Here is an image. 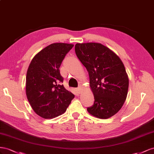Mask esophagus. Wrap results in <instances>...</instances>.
I'll return each mask as SVG.
<instances>
[{"label":"esophagus","mask_w":154,"mask_h":154,"mask_svg":"<svg viewBox=\"0 0 154 154\" xmlns=\"http://www.w3.org/2000/svg\"><path fill=\"white\" fill-rule=\"evenodd\" d=\"M76 90H77V91L78 92V93H80L81 92V86H79L76 89Z\"/></svg>","instance_id":"obj_1"}]
</instances>
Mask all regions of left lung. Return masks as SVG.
Returning a JSON list of instances; mask_svg holds the SVG:
<instances>
[{"instance_id":"left-lung-1","label":"left lung","mask_w":154,"mask_h":154,"mask_svg":"<svg viewBox=\"0 0 154 154\" xmlns=\"http://www.w3.org/2000/svg\"><path fill=\"white\" fill-rule=\"evenodd\" d=\"M75 51L88 72L94 103L87 110L106 119L115 115L123 105L128 90V78L120 58L100 43H77Z\"/></svg>"}]
</instances>
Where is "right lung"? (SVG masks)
I'll return each instance as SVG.
<instances>
[{"mask_svg":"<svg viewBox=\"0 0 154 154\" xmlns=\"http://www.w3.org/2000/svg\"><path fill=\"white\" fill-rule=\"evenodd\" d=\"M73 45L54 43L34 57L26 74V92L34 112L45 119L64 113L75 95L65 89L59 68Z\"/></svg>","mask_w":154,"mask_h":154,"instance_id":"1","label":"right lung"}]
</instances>
